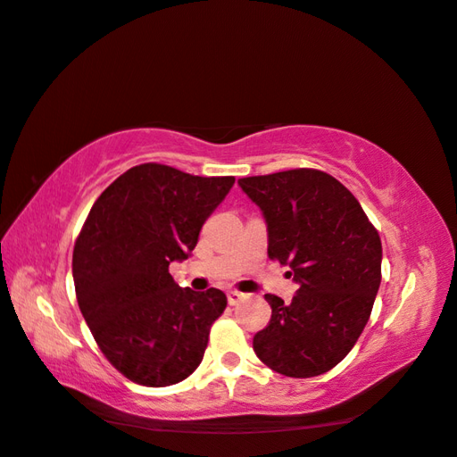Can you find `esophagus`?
Wrapping results in <instances>:
<instances>
[{
    "label": "esophagus",
    "mask_w": 457,
    "mask_h": 457,
    "mask_svg": "<svg viewBox=\"0 0 457 457\" xmlns=\"http://www.w3.org/2000/svg\"><path fill=\"white\" fill-rule=\"evenodd\" d=\"M227 297H228V303H230V305H237V303H240L242 300H246L248 295L242 294V292H237V290H228Z\"/></svg>",
    "instance_id": "esophagus-1"
}]
</instances>
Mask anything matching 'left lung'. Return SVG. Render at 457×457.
<instances>
[{
    "mask_svg": "<svg viewBox=\"0 0 457 457\" xmlns=\"http://www.w3.org/2000/svg\"><path fill=\"white\" fill-rule=\"evenodd\" d=\"M268 225V258L300 284L290 303L266 294L272 318L254 335L258 359L276 372L310 378L347 357L370 318L383 245L353 193L320 170L238 179Z\"/></svg>",
    "mask_w": 457,
    "mask_h": 457,
    "instance_id": "1",
    "label": "left lung"
}]
</instances>
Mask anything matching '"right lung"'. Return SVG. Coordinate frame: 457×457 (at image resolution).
I'll use <instances>...</instances> for the list:
<instances>
[{
    "instance_id": "1",
    "label": "right lung",
    "mask_w": 457,
    "mask_h": 457,
    "mask_svg": "<svg viewBox=\"0 0 457 457\" xmlns=\"http://www.w3.org/2000/svg\"><path fill=\"white\" fill-rule=\"evenodd\" d=\"M232 185L142 163L92 204L72 250L74 290L100 351L132 383L170 386L201 365L227 295L179 287L170 264L189 256Z\"/></svg>"
}]
</instances>
